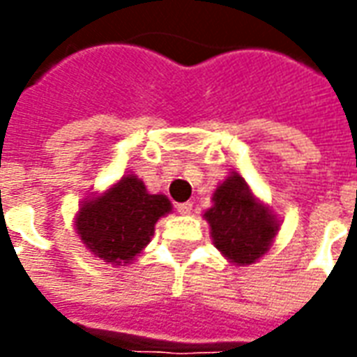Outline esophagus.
Wrapping results in <instances>:
<instances>
[{
  "instance_id": "esophagus-1",
  "label": "esophagus",
  "mask_w": 357,
  "mask_h": 357,
  "mask_svg": "<svg viewBox=\"0 0 357 357\" xmlns=\"http://www.w3.org/2000/svg\"><path fill=\"white\" fill-rule=\"evenodd\" d=\"M176 208H178L179 214L187 216V214H191V210H193V204H191V202H179Z\"/></svg>"
}]
</instances>
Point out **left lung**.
<instances>
[{
  "label": "left lung",
  "instance_id": "left-lung-1",
  "mask_svg": "<svg viewBox=\"0 0 357 357\" xmlns=\"http://www.w3.org/2000/svg\"><path fill=\"white\" fill-rule=\"evenodd\" d=\"M204 212L214 247L235 266L260 260L279 231V222L268 206L256 199L245 179L233 172L212 195Z\"/></svg>",
  "mask_w": 357,
  "mask_h": 357
}]
</instances>
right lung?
Returning <instances> with one entry per match:
<instances>
[{"mask_svg": "<svg viewBox=\"0 0 357 357\" xmlns=\"http://www.w3.org/2000/svg\"><path fill=\"white\" fill-rule=\"evenodd\" d=\"M170 212L166 195H151L135 174H128L105 193L84 201L74 225L91 255L126 266L151 243L155 224Z\"/></svg>", "mask_w": 357, "mask_h": 357, "instance_id": "1", "label": "right lung"}]
</instances>
